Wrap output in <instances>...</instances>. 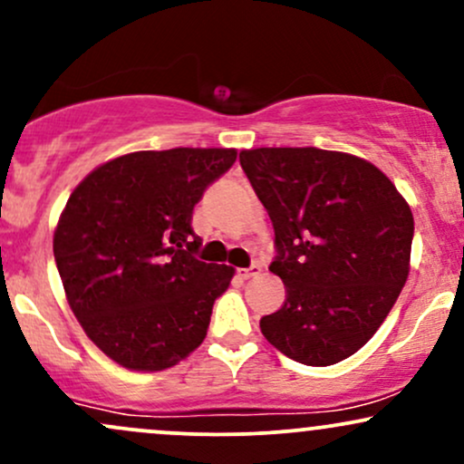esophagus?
I'll return each instance as SVG.
<instances>
[{"label":"esophagus","mask_w":464,"mask_h":464,"mask_svg":"<svg viewBox=\"0 0 464 464\" xmlns=\"http://www.w3.org/2000/svg\"><path fill=\"white\" fill-rule=\"evenodd\" d=\"M259 273H262V266L253 264V266H250V268L239 270V276H242V279H250V276H255V275H259Z\"/></svg>","instance_id":"esophagus-1"}]
</instances>
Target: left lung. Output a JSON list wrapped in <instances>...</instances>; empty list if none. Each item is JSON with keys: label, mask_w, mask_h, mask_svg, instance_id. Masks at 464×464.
I'll list each match as a JSON object with an SVG mask.
<instances>
[{"label": "left lung", "mask_w": 464, "mask_h": 464, "mask_svg": "<svg viewBox=\"0 0 464 464\" xmlns=\"http://www.w3.org/2000/svg\"><path fill=\"white\" fill-rule=\"evenodd\" d=\"M275 228L281 310L259 321L287 358L329 366L364 347L406 285L414 220L384 172L321 148L239 152Z\"/></svg>", "instance_id": "8db88e82"}]
</instances>
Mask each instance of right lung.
Instances as JSON below:
<instances>
[{
  "label": "right lung",
  "instance_id": "add662e5",
  "mask_svg": "<svg viewBox=\"0 0 464 464\" xmlns=\"http://www.w3.org/2000/svg\"><path fill=\"white\" fill-rule=\"evenodd\" d=\"M236 159L228 148L130 152L69 196L56 268L84 334L117 364L163 371L205 340L233 268L196 257L191 214Z\"/></svg>",
  "mask_w": 464,
  "mask_h": 464
}]
</instances>
